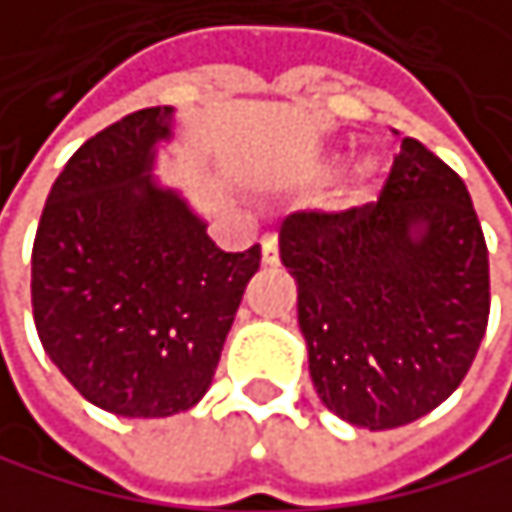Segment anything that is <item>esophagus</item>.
Returning <instances> with one entry per match:
<instances>
[{"label": "esophagus", "instance_id": "obj_1", "mask_svg": "<svg viewBox=\"0 0 512 512\" xmlns=\"http://www.w3.org/2000/svg\"><path fill=\"white\" fill-rule=\"evenodd\" d=\"M261 258H264V267H276L279 264V242H276V236H264L261 239Z\"/></svg>", "mask_w": 512, "mask_h": 512}]
</instances>
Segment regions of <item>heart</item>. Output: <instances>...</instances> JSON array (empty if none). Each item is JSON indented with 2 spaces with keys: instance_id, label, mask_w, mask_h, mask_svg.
<instances>
[{
  "instance_id": "heart-1",
  "label": "heart",
  "mask_w": 512,
  "mask_h": 512,
  "mask_svg": "<svg viewBox=\"0 0 512 512\" xmlns=\"http://www.w3.org/2000/svg\"><path fill=\"white\" fill-rule=\"evenodd\" d=\"M369 197H372V164H366V167L360 170V179H357L351 188L342 191V200H345V203H366Z\"/></svg>"
}]
</instances>
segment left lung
I'll list each match as a JSON object with an SVG mask.
<instances>
[{"label": "left lung", "mask_w": 512, "mask_h": 512, "mask_svg": "<svg viewBox=\"0 0 512 512\" xmlns=\"http://www.w3.org/2000/svg\"><path fill=\"white\" fill-rule=\"evenodd\" d=\"M321 402L372 432L435 411L489 324V251L459 173L405 137L375 203L300 209L279 233Z\"/></svg>", "instance_id": "obj_1"}]
</instances>
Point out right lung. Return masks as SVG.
<instances>
[{"instance_id":"add662e5","label":"right lung","mask_w":512,"mask_h":512,"mask_svg":"<svg viewBox=\"0 0 512 512\" xmlns=\"http://www.w3.org/2000/svg\"><path fill=\"white\" fill-rule=\"evenodd\" d=\"M173 107L89 137L53 182L32 245L38 339L68 384L119 417H170L209 390L261 245L221 251L149 179Z\"/></svg>"}]
</instances>
